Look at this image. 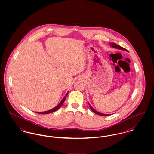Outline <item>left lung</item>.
I'll return each mask as SVG.
<instances>
[{
    "mask_svg": "<svg viewBox=\"0 0 154 154\" xmlns=\"http://www.w3.org/2000/svg\"><path fill=\"white\" fill-rule=\"evenodd\" d=\"M109 44H110V46H111L112 47H113V48H117V49H118V50H124V51H128V50H127L126 49H125L124 48H123V47H121V46L118 45V44H116V43H110ZM88 104H89V107H90L91 110H92L94 112H95V113L96 114H98V115H99V116H109L108 114H102V113H100V112H99L97 111L96 110H95V109H94L91 107V106L89 104V103H88Z\"/></svg>",
    "mask_w": 154,
    "mask_h": 154,
    "instance_id": "left-lung-1",
    "label": "left lung"
}]
</instances>
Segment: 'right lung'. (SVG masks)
Segmentation results:
<instances>
[{"mask_svg": "<svg viewBox=\"0 0 154 154\" xmlns=\"http://www.w3.org/2000/svg\"><path fill=\"white\" fill-rule=\"evenodd\" d=\"M68 93H69V91L67 92L66 95H65V96L63 98V99L62 100V101H61L59 103V104L58 105H57L55 107L53 108L52 109H51V110H48V111H44V112H36V113H38V114H49V113H51V112H55V111L58 110L61 107V106L63 104V103H64L65 100H66V96L67 95Z\"/></svg>", "mask_w": 154, "mask_h": 154, "instance_id": "obj_1", "label": "right lung"}]
</instances>
